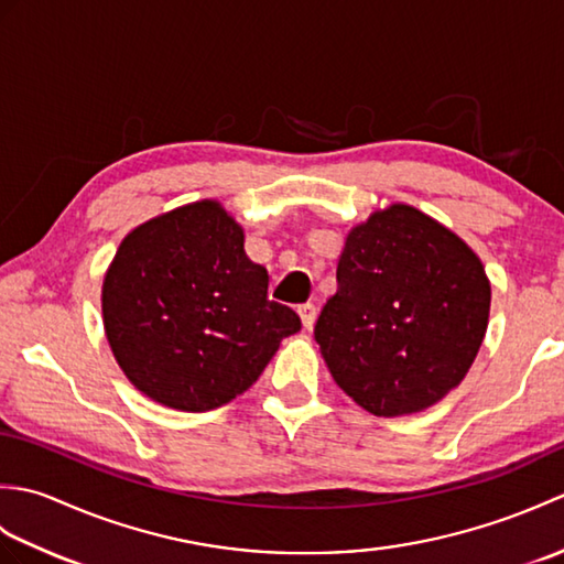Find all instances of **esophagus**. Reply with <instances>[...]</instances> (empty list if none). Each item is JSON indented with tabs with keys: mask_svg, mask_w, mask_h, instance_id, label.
<instances>
[{
	"mask_svg": "<svg viewBox=\"0 0 564 564\" xmlns=\"http://www.w3.org/2000/svg\"><path fill=\"white\" fill-rule=\"evenodd\" d=\"M297 315L303 319V327L305 329H313L315 327V319H317V307L313 303H305L297 307Z\"/></svg>",
	"mask_w": 564,
	"mask_h": 564,
	"instance_id": "obj_1",
	"label": "esophagus"
}]
</instances>
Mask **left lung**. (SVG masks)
<instances>
[{"label":"left lung","mask_w":564,"mask_h":564,"mask_svg":"<svg viewBox=\"0 0 564 564\" xmlns=\"http://www.w3.org/2000/svg\"><path fill=\"white\" fill-rule=\"evenodd\" d=\"M492 289L480 257L406 203L351 227L315 341L337 386L376 416H402L460 386L480 351Z\"/></svg>","instance_id":"obj_1"}]
</instances>
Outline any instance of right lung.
<instances>
[{
    "mask_svg": "<svg viewBox=\"0 0 564 564\" xmlns=\"http://www.w3.org/2000/svg\"><path fill=\"white\" fill-rule=\"evenodd\" d=\"M218 200H196L130 230L101 285L104 329L126 378L178 412H208L254 386L285 337L291 307Z\"/></svg>",
    "mask_w": 564,
    "mask_h": 564,
    "instance_id": "right-lung-1",
    "label": "right lung"
}]
</instances>
